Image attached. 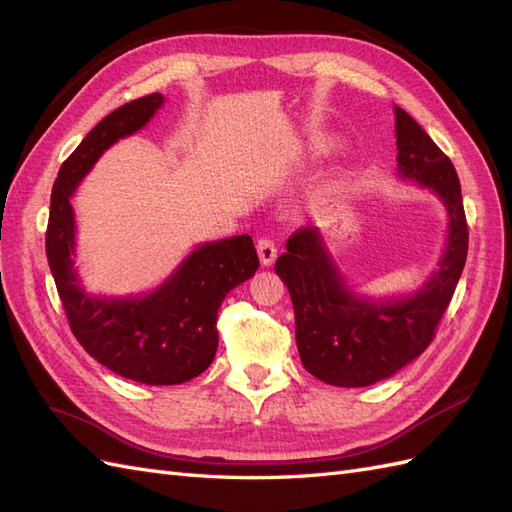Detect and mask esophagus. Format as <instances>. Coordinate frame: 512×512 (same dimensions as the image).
I'll return each instance as SVG.
<instances>
[{
    "mask_svg": "<svg viewBox=\"0 0 512 512\" xmlns=\"http://www.w3.org/2000/svg\"><path fill=\"white\" fill-rule=\"evenodd\" d=\"M256 250H258V258H260V262L262 265H271V262L277 258V245H275V241L273 239H269V237H260L258 241H256Z\"/></svg>",
    "mask_w": 512,
    "mask_h": 512,
    "instance_id": "esophagus-1",
    "label": "esophagus"
}]
</instances>
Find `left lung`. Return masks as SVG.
Returning a JSON list of instances; mask_svg holds the SVG:
<instances>
[{"instance_id": "left-lung-1", "label": "left lung", "mask_w": 512, "mask_h": 512, "mask_svg": "<svg viewBox=\"0 0 512 512\" xmlns=\"http://www.w3.org/2000/svg\"><path fill=\"white\" fill-rule=\"evenodd\" d=\"M395 134L399 175L429 185L451 218L440 269L425 288L401 301L356 299L339 280L314 226L292 232L286 252L275 262L294 305L303 367L333 386H369L425 352L466 265L470 232L453 162L399 106Z\"/></svg>"}]
</instances>
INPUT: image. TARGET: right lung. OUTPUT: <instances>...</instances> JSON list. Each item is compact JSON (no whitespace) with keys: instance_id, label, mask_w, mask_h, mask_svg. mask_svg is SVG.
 <instances>
[{"instance_id":"obj_1","label":"right lung","mask_w":512,"mask_h":512,"mask_svg":"<svg viewBox=\"0 0 512 512\" xmlns=\"http://www.w3.org/2000/svg\"><path fill=\"white\" fill-rule=\"evenodd\" d=\"M151 94L119 106L61 164L51 192L46 258L70 331L98 363L143 384H181L211 365L218 350V309L228 290L258 269L250 235L198 247L179 271L143 299H94L72 269L74 215L70 196L100 153L141 130L162 104Z\"/></svg>"}]
</instances>
